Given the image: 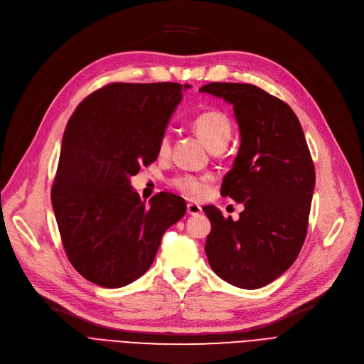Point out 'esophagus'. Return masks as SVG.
<instances>
[{
    "instance_id": "obj_1",
    "label": "esophagus",
    "mask_w": 364,
    "mask_h": 364,
    "mask_svg": "<svg viewBox=\"0 0 364 364\" xmlns=\"http://www.w3.org/2000/svg\"><path fill=\"white\" fill-rule=\"evenodd\" d=\"M187 213L190 215H198L202 213V208L198 203H187Z\"/></svg>"
}]
</instances>
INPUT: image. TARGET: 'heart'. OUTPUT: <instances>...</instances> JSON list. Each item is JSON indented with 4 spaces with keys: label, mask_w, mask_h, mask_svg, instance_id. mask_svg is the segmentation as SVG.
Listing matches in <instances>:
<instances>
[{
    "label": "heart",
    "mask_w": 364,
    "mask_h": 364,
    "mask_svg": "<svg viewBox=\"0 0 364 364\" xmlns=\"http://www.w3.org/2000/svg\"><path fill=\"white\" fill-rule=\"evenodd\" d=\"M192 127L211 150L224 149L232 137V122L227 114L220 110H205L196 114L192 121ZM158 153L161 158H166L171 153V139L168 134H164L161 137ZM209 178H211L209 176L183 174L172 180L171 184L183 195L199 199L206 193Z\"/></svg>",
    "instance_id": "heart-1"
}]
</instances>
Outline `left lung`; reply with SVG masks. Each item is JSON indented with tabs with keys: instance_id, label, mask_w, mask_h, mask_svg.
Wrapping results in <instances>:
<instances>
[{
	"instance_id": "1",
	"label": "left lung",
	"mask_w": 364,
	"mask_h": 364,
	"mask_svg": "<svg viewBox=\"0 0 364 364\" xmlns=\"http://www.w3.org/2000/svg\"><path fill=\"white\" fill-rule=\"evenodd\" d=\"M209 92L233 105L240 147L221 195L243 203L239 220L203 206L211 221L205 252L211 269L242 289L282 276L307 236L316 184L314 164L294 110L257 85L211 82Z\"/></svg>"
}]
</instances>
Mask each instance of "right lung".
<instances>
[{"instance_id":"add662e5","label":"right lung","mask_w":364,"mask_h":364,"mask_svg":"<svg viewBox=\"0 0 364 364\" xmlns=\"http://www.w3.org/2000/svg\"><path fill=\"white\" fill-rule=\"evenodd\" d=\"M181 90L176 82L107 84L66 125L51 203L73 269L103 288L143 276L164 233L186 214L183 198L162 192L146 205L129 184L156 161Z\"/></svg>"}]
</instances>
